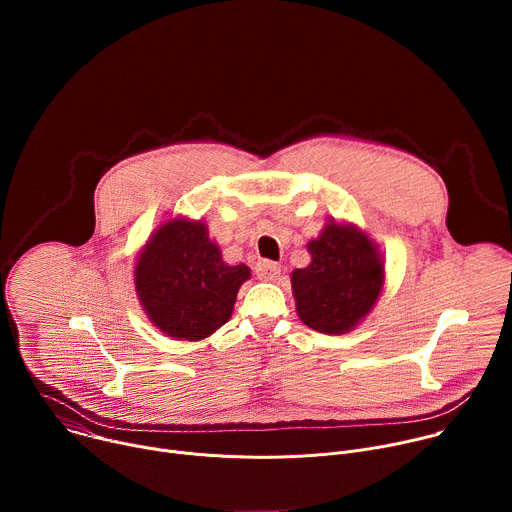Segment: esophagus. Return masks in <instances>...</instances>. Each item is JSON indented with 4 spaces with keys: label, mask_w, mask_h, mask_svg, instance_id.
Listing matches in <instances>:
<instances>
[{
    "label": "esophagus",
    "mask_w": 512,
    "mask_h": 512,
    "mask_svg": "<svg viewBox=\"0 0 512 512\" xmlns=\"http://www.w3.org/2000/svg\"><path fill=\"white\" fill-rule=\"evenodd\" d=\"M279 273H281V267H279L277 263H273V261L263 259V261H259V263L255 265V275H257L261 281H275V279L279 277Z\"/></svg>",
    "instance_id": "1"
}]
</instances>
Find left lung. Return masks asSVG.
Here are the masks:
<instances>
[{
	"label": "left lung",
	"instance_id": "1",
	"mask_svg": "<svg viewBox=\"0 0 512 512\" xmlns=\"http://www.w3.org/2000/svg\"><path fill=\"white\" fill-rule=\"evenodd\" d=\"M306 247L310 265L291 271L300 320L330 336L354 330L371 314L385 285L379 245L358 225L328 218Z\"/></svg>",
	"mask_w": 512,
	"mask_h": 512
}]
</instances>
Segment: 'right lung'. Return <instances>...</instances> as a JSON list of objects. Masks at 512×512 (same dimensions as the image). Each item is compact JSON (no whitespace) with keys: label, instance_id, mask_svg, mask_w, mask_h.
I'll use <instances>...</instances> for the list:
<instances>
[{"label":"right lung","instance_id":"right-lung-1","mask_svg":"<svg viewBox=\"0 0 512 512\" xmlns=\"http://www.w3.org/2000/svg\"><path fill=\"white\" fill-rule=\"evenodd\" d=\"M245 263L229 265L202 218L174 216L135 257L133 281L148 320L174 340H204L233 316Z\"/></svg>","mask_w":512,"mask_h":512}]
</instances>
